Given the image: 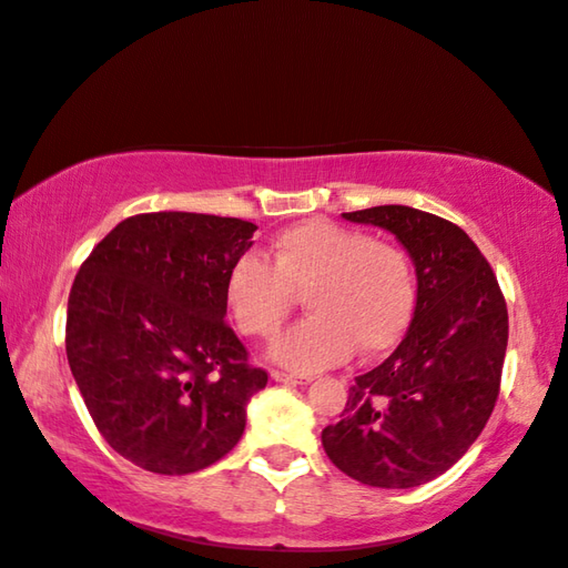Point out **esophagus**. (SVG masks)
I'll return each mask as SVG.
<instances>
[{
  "label": "esophagus",
  "mask_w": 568,
  "mask_h": 568,
  "mask_svg": "<svg viewBox=\"0 0 568 568\" xmlns=\"http://www.w3.org/2000/svg\"><path fill=\"white\" fill-rule=\"evenodd\" d=\"M270 376H272V382H280V384H308V382H313V376H308V374H288V372H280V369H274Z\"/></svg>",
  "instance_id": "34e87169"
}]
</instances>
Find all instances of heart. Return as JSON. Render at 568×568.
<instances>
[{
    "label": "heart",
    "instance_id": "heart-1",
    "mask_svg": "<svg viewBox=\"0 0 568 568\" xmlns=\"http://www.w3.org/2000/svg\"><path fill=\"white\" fill-rule=\"evenodd\" d=\"M270 264L237 257L223 280V301L237 331L274 337L304 294L308 316L270 347L292 372L343 364L355 347L382 355L400 343L415 313L418 284L398 245L325 219H311L274 237Z\"/></svg>",
    "mask_w": 568,
    "mask_h": 568
}]
</instances>
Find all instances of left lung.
Masks as SVG:
<instances>
[{
  "label": "left lung",
  "mask_w": 568,
  "mask_h": 568,
  "mask_svg": "<svg viewBox=\"0 0 568 568\" xmlns=\"http://www.w3.org/2000/svg\"><path fill=\"white\" fill-rule=\"evenodd\" d=\"M394 233L413 260L418 301L406 337L349 388L321 439L339 471L376 488L433 481L494 413L508 308L494 270L459 225L410 206L343 213Z\"/></svg>",
  "instance_id": "left-lung-1"
}]
</instances>
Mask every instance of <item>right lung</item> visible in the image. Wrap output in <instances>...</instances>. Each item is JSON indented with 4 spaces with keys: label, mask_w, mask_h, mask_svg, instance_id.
I'll list each match as a JSON object with an SVG mask.
<instances>
[{
    "label": "right lung",
    "mask_w": 568,
    "mask_h": 568,
    "mask_svg": "<svg viewBox=\"0 0 568 568\" xmlns=\"http://www.w3.org/2000/svg\"><path fill=\"white\" fill-rule=\"evenodd\" d=\"M255 223L160 211L121 221L84 260L65 349L97 430L145 471L216 464L245 430L267 372L225 323L223 280Z\"/></svg>",
    "instance_id": "obj_1"
}]
</instances>
